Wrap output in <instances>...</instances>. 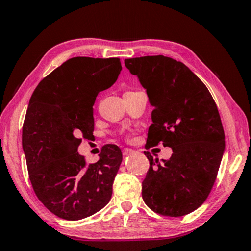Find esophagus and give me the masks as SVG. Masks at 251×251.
I'll return each instance as SVG.
<instances>
[{
  "label": "esophagus",
  "mask_w": 251,
  "mask_h": 251,
  "mask_svg": "<svg viewBox=\"0 0 251 251\" xmlns=\"http://www.w3.org/2000/svg\"><path fill=\"white\" fill-rule=\"evenodd\" d=\"M134 153V150H132V149H129V148H125L122 150V154L125 156H128L130 154H133Z\"/></svg>",
  "instance_id": "obj_1"
}]
</instances>
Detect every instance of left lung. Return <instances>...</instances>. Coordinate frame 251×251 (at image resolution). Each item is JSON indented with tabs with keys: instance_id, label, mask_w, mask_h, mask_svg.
I'll return each mask as SVG.
<instances>
[{
	"instance_id": "obj_1",
	"label": "left lung",
	"mask_w": 251,
	"mask_h": 251,
	"mask_svg": "<svg viewBox=\"0 0 251 251\" xmlns=\"http://www.w3.org/2000/svg\"><path fill=\"white\" fill-rule=\"evenodd\" d=\"M147 89L153 123L146 148H172L170 160L153 159L142 182L144 203L163 216L181 217L207 199L225 150L217 105L204 82L181 61L162 55L125 60Z\"/></svg>"
}]
</instances>
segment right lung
Returning a JSON list of instances; mask_svg holds the SVG:
<instances>
[{
  "mask_svg": "<svg viewBox=\"0 0 251 251\" xmlns=\"http://www.w3.org/2000/svg\"><path fill=\"white\" fill-rule=\"evenodd\" d=\"M119 58L74 57L47 75L30 97L22 144L29 181L38 200L67 221L91 216L112 195L122 161L120 148L105 144L87 163L77 152L95 128L92 105L121 72Z\"/></svg>",
  "mask_w": 251,
  "mask_h": 251,
  "instance_id": "add662e5",
  "label": "right lung"
}]
</instances>
